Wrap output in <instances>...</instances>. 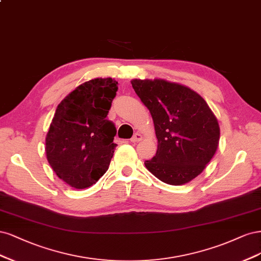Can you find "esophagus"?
<instances>
[{"instance_id": "esophagus-1", "label": "esophagus", "mask_w": 261, "mask_h": 261, "mask_svg": "<svg viewBox=\"0 0 261 261\" xmlns=\"http://www.w3.org/2000/svg\"><path fill=\"white\" fill-rule=\"evenodd\" d=\"M142 140V136H141V134L140 133H136V134H134V136L131 138V142L132 143H138V142H140Z\"/></svg>"}]
</instances>
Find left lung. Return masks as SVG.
<instances>
[{
  "label": "left lung",
  "mask_w": 261,
  "mask_h": 261,
  "mask_svg": "<svg viewBox=\"0 0 261 261\" xmlns=\"http://www.w3.org/2000/svg\"><path fill=\"white\" fill-rule=\"evenodd\" d=\"M152 115L158 141L145 167L157 179L182 186L203 172L216 153L220 129L205 99L195 91L163 79L131 81Z\"/></svg>",
  "instance_id": "obj_1"
}]
</instances>
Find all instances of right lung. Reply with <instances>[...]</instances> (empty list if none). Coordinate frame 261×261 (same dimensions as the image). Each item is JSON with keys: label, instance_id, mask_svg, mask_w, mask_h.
Returning a JSON list of instances; mask_svg holds the SVG:
<instances>
[{"label": "right lung", "instance_id": "obj_1", "mask_svg": "<svg viewBox=\"0 0 261 261\" xmlns=\"http://www.w3.org/2000/svg\"><path fill=\"white\" fill-rule=\"evenodd\" d=\"M118 82L96 78L82 83L58 104L45 139L48 164L74 189L89 188L108 169L115 124L107 120Z\"/></svg>", "mask_w": 261, "mask_h": 261}]
</instances>
